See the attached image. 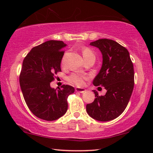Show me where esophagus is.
Returning <instances> with one entry per match:
<instances>
[{"label": "esophagus", "mask_w": 153, "mask_h": 153, "mask_svg": "<svg viewBox=\"0 0 153 153\" xmlns=\"http://www.w3.org/2000/svg\"><path fill=\"white\" fill-rule=\"evenodd\" d=\"M76 91L79 93H84L86 92V89L81 88H76Z\"/></svg>", "instance_id": "34e87169"}]
</instances>
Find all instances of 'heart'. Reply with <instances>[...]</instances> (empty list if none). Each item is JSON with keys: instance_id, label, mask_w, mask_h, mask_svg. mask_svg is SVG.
Returning a JSON list of instances; mask_svg holds the SVG:
<instances>
[{"instance_id": "b5f03b06", "label": "heart", "mask_w": 153, "mask_h": 153, "mask_svg": "<svg viewBox=\"0 0 153 153\" xmlns=\"http://www.w3.org/2000/svg\"><path fill=\"white\" fill-rule=\"evenodd\" d=\"M82 55L84 59H86L90 56H94V54L93 51L88 47H86L83 48L82 50ZM89 77L85 75L79 74H72L67 77V81L69 84L75 85L76 86H84L85 82L88 79Z\"/></svg>"}]
</instances>
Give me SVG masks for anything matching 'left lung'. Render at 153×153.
Instances as JSON below:
<instances>
[{
    "label": "left lung",
    "instance_id": "8db88e82",
    "mask_svg": "<svg viewBox=\"0 0 153 153\" xmlns=\"http://www.w3.org/2000/svg\"><path fill=\"white\" fill-rule=\"evenodd\" d=\"M99 48L102 55L101 69L93 80L95 86L107 90L106 94L98 96L86 105L90 117L100 121L118 117L128 105L134 86V65L127 49L113 40L103 38L90 42Z\"/></svg>",
    "mask_w": 153,
    "mask_h": 153
}]
</instances>
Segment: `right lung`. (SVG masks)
Segmentation results:
<instances>
[{"label":"right lung","instance_id":"right-lung-1","mask_svg":"<svg viewBox=\"0 0 153 153\" xmlns=\"http://www.w3.org/2000/svg\"><path fill=\"white\" fill-rule=\"evenodd\" d=\"M65 46L63 41H46L33 47L23 61L19 84L25 103L33 115L46 121L56 120L65 114L67 98L75 91L69 85L58 90L50 86L61 71Z\"/></svg>","mask_w":153,"mask_h":153}]
</instances>
